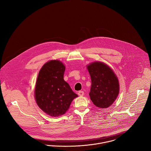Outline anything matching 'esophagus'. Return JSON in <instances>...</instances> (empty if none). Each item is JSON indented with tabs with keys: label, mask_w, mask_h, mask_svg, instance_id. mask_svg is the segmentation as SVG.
Returning a JSON list of instances; mask_svg holds the SVG:
<instances>
[{
	"label": "esophagus",
	"mask_w": 151,
	"mask_h": 151,
	"mask_svg": "<svg viewBox=\"0 0 151 151\" xmlns=\"http://www.w3.org/2000/svg\"><path fill=\"white\" fill-rule=\"evenodd\" d=\"M84 91H79V92H78V95L79 96H83V95H84Z\"/></svg>",
	"instance_id": "obj_1"
}]
</instances>
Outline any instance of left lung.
I'll use <instances>...</instances> for the list:
<instances>
[{
  "label": "left lung",
  "instance_id": "1",
  "mask_svg": "<svg viewBox=\"0 0 151 151\" xmlns=\"http://www.w3.org/2000/svg\"><path fill=\"white\" fill-rule=\"evenodd\" d=\"M91 78L89 93L93 104L100 108L109 107L119 92V84L113 70L102 62H94L87 66Z\"/></svg>",
  "mask_w": 151,
  "mask_h": 151
}]
</instances>
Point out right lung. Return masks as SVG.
Returning a JSON list of instances; mask_svg holds the SVG:
<instances>
[{
  "label": "right lung",
  "mask_w": 151,
  "mask_h": 151,
  "mask_svg": "<svg viewBox=\"0 0 151 151\" xmlns=\"http://www.w3.org/2000/svg\"><path fill=\"white\" fill-rule=\"evenodd\" d=\"M65 66L59 60L43 65L39 72L35 89L38 106L48 115L56 117L65 114L72 101L78 95L63 79Z\"/></svg>",
  "instance_id": "right-lung-1"
}]
</instances>
